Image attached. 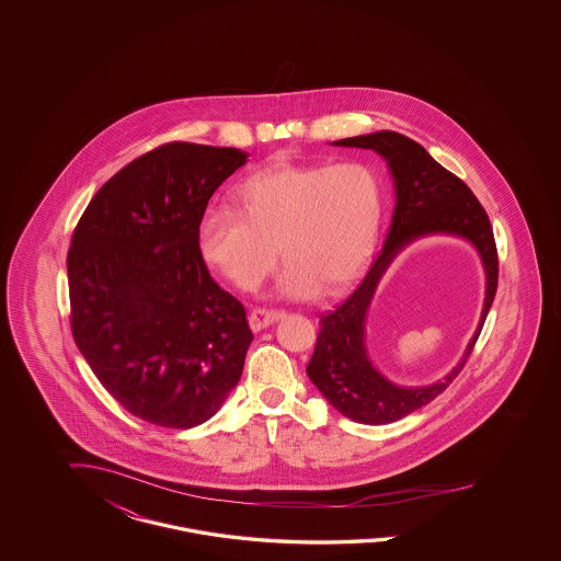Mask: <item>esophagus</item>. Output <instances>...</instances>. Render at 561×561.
I'll use <instances>...</instances> for the list:
<instances>
[{
	"label": "esophagus",
	"mask_w": 561,
	"mask_h": 561,
	"mask_svg": "<svg viewBox=\"0 0 561 561\" xmlns=\"http://www.w3.org/2000/svg\"><path fill=\"white\" fill-rule=\"evenodd\" d=\"M282 317H286V310H277V308H255L251 314H249V324L253 331H261L265 329L267 324L279 321Z\"/></svg>",
	"instance_id": "esophagus-1"
}]
</instances>
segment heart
<instances>
[{
  "label": "heart",
  "instance_id": "obj_1",
  "mask_svg": "<svg viewBox=\"0 0 561 561\" xmlns=\"http://www.w3.org/2000/svg\"><path fill=\"white\" fill-rule=\"evenodd\" d=\"M237 209L211 207L197 226L205 263L253 291L286 259L279 289L296 298L347 286L373 255L385 209L380 172L364 160L275 162L234 191ZM280 251H276V244Z\"/></svg>",
  "mask_w": 561,
  "mask_h": 561
}]
</instances>
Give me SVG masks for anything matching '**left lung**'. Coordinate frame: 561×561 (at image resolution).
Listing matches in <instances>:
<instances>
[{
	"mask_svg": "<svg viewBox=\"0 0 561 561\" xmlns=\"http://www.w3.org/2000/svg\"><path fill=\"white\" fill-rule=\"evenodd\" d=\"M333 144L380 153L389 162L394 179L397 205L389 237L373 267L350 298L335 310L321 314V331L306 374L345 417L359 424H391L436 399L465 368L497 289L495 238L488 211L473 191L457 174L438 164L417 141L394 131H376ZM436 231L457 233L477 244L489 277L486 305L482 323L460 366L436 386L401 390L380 377L367 359L363 345L365 312L379 277L396 253L411 239Z\"/></svg>",
	"mask_w": 561,
	"mask_h": 561,
	"instance_id": "8db88e82",
	"label": "left lung"
}]
</instances>
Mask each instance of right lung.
I'll return each instance as SVG.
<instances>
[{
    "label": "right lung",
    "mask_w": 561,
    "mask_h": 561,
    "mask_svg": "<svg viewBox=\"0 0 561 561\" xmlns=\"http://www.w3.org/2000/svg\"><path fill=\"white\" fill-rule=\"evenodd\" d=\"M247 152L170 141L108 179L68 251L69 324L111 397L144 422L204 424L237 387L253 331L197 249L209 197Z\"/></svg>",
    "instance_id": "obj_1"
}]
</instances>
